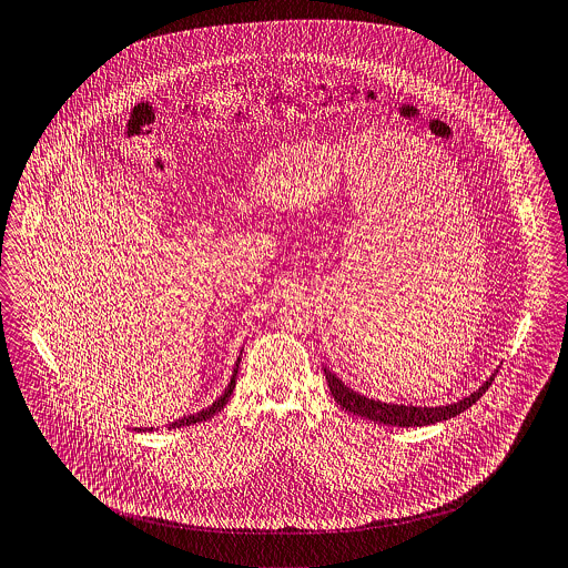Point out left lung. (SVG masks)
<instances>
[{"label": "left lung", "mask_w": 568, "mask_h": 568, "mask_svg": "<svg viewBox=\"0 0 568 568\" xmlns=\"http://www.w3.org/2000/svg\"><path fill=\"white\" fill-rule=\"evenodd\" d=\"M325 371V379L329 386V393L334 397V402L347 410V413L356 414L362 418H368L373 423H382V425H397V427H420V425H432V423H440L447 420L456 414L468 410L493 384L497 371L477 388L473 390L468 397L449 404V406H436V408H420V406H404V404H384L379 399H368L361 393L352 390L349 386H345L343 379L336 377V373H332L327 366H323Z\"/></svg>", "instance_id": "8db88e82"}]
</instances>
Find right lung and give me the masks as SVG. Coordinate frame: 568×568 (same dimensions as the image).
<instances>
[{"mask_svg": "<svg viewBox=\"0 0 568 568\" xmlns=\"http://www.w3.org/2000/svg\"><path fill=\"white\" fill-rule=\"evenodd\" d=\"M239 364H241V358L236 361L234 373H232V377H230V384H227V388L223 390V395H221V397H216V399H214V402H212L207 408L200 410V413L186 414V416H182V418H175L173 423H169V429H175V427H184V425H197V423H202V420H207L210 416H214V414L221 413V410H223V406L227 404V399H230V395H232L234 386H236V373H239ZM141 432H148V429H141ZM150 432H154V427H152Z\"/></svg>", "mask_w": 568, "mask_h": 568, "instance_id": "1", "label": "right lung"}]
</instances>
